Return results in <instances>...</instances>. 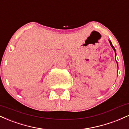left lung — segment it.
<instances>
[{
	"instance_id": "left-lung-1",
	"label": "left lung",
	"mask_w": 129,
	"mask_h": 129,
	"mask_svg": "<svg viewBox=\"0 0 129 129\" xmlns=\"http://www.w3.org/2000/svg\"><path fill=\"white\" fill-rule=\"evenodd\" d=\"M109 42H110V45H111V47H112V48H113V49L114 50V51H115V55H116V50H115V48H114V47L113 46V45H112V42H111V41H109Z\"/></svg>"
}]
</instances>
